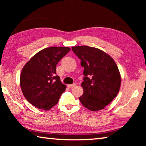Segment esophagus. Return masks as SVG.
Returning <instances> with one entry per match:
<instances>
[{
    "mask_svg": "<svg viewBox=\"0 0 146 146\" xmlns=\"http://www.w3.org/2000/svg\"><path fill=\"white\" fill-rule=\"evenodd\" d=\"M75 86H76L75 84H69V85H68V88H73L75 87Z\"/></svg>",
    "mask_w": 146,
    "mask_h": 146,
    "instance_id": "1",
    "label": "esophagus"
}]
</instances>
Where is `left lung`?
<instances>
[{"mask_svg": "<svg viewBox=\"0 0 146 146\" xmlns=\"http://www.w3.org/2000/svg\"><path fill=\"white\" fill-rule=\"evenodd\" d=\"M84 69L82 87V104L91 111L102 110L117 95L121 78L117 64L99 49L87 46L72 47Z\"/></svg>", "mask_w": 146, "mask_h": 146, "instance_id": "1", "label": "left lung"}]
</instances>
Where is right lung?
I'll use <instances>...</instances> for the list:
<instances>
[{"label":"right lung","mask_w":146,"mask_h":146,"mask_svg":"<svg viewBox=\"0 0 146 146\" xmlns=\"http://www.w3.org/2000/svg\"><path fill=\"white\" fill-rule=\"evenodd\" d=\"M70 51L68 47L47 48L24 66L20 77L21 90L35 107L49 110L58 103L66 86L56 75V66Z\"/></svg>","instance_id":"1"}]
</instances>
